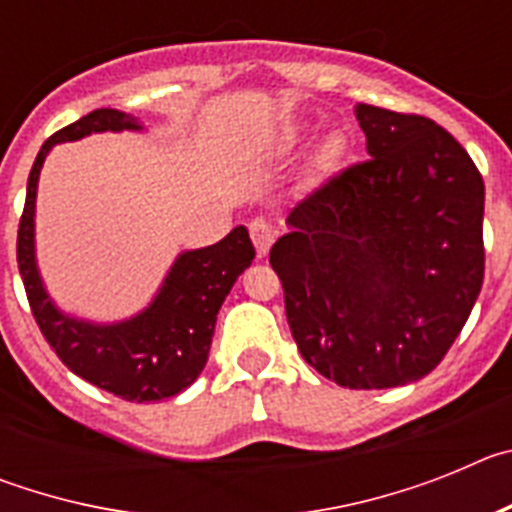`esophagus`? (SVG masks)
<instances>
[{
  "label": "esophagus",
  "mask_w": 512,
  "mask_h": 512,
  "mask_svg": "<svg viewBox=\"0 0 512 512\" xmlns=\"http://www.w3.org/2000/svg\"><path fill=\"white\" fill-rule=\"evenodd\" d=\"M248 230H251V241L253 246H256V253H259V256H266L271 243L277 241V228L271 223H266V220H253V223L248 225Z\"/></svg>",
  "instance_id": "obj_1"
}]
</instances>
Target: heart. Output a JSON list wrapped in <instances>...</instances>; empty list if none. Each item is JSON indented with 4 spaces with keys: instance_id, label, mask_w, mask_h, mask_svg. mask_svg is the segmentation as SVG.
<instances>
[{
    "instance_id": "obj_1",
    "label": "heart",
    "mask_w": 512,
    "mask_h": 512,
    "mask_svg": "<svg viewBox=\"0 0 512 512\" xmlns=\"http://www.w3.org/2000/svg\"><path fill=\"white\" fill-rule=\"evenodd\" d=\"M307 138H310V125H289V128H284L279 133L277 153L292 156V153H297L305 146ZM343 156H346V138L338 133L328 135L310 161V182L323 184L325 179H330L338 171V166H341Z\"/></svg>"
}]
</instances>
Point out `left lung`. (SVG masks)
Segmentation results:
<instances>
[{
    "instance_id": "8db88e82",
    "label": "left lung",
    "mask_w": 512,
    "mask_h": 512,
    "mask_svg": "<svg viewBox=\"0 0 512 512\" xmlns=\"http://www.w3.org/2000/svg\"><path fill=\"white\" fill-rule=\"evenodd\" d=\"M369 161L289 212L269 253L302 359L348 390L433 372L485 279V182L428 117L356 104Z\"/></svg>"
}]
</instances>
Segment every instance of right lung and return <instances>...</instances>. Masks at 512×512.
Returning a JSON list of instances; mask_svg holds the SVG:
<instances>
[{"label":"right lung","mask_w":512,"mask_h":512,"mask_svg":"<svg viewBox=\"0 0 512 512\" xmlns=\"http://www.w3.org/2000/svg\"><path fill=\"white\" fill-rule=\"evenodd\" d=\"M143 130L138 117L102 107L45 140L27 179L25 210L17 230V264L27 302L45 341L81 379L130 402L166 400L200 377L210 354L217 310L235 279L251 266L253 243L243 225L215 246L176 256L151 305L117 323H92L58 310L40 277L35 259V197L45 156L66 140L92 133Z\"/></svg>","instance_id":"obj_1"}]
</instances>
